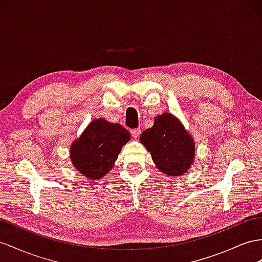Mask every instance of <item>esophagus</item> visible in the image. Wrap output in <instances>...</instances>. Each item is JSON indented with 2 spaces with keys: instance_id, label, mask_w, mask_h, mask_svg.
<instances>
[{
  "instance_id": "1",
  "label": "esophagus",
  "mask_w": 262,
  "mask_h": 262,
  "mask_svg": "<svg viewBox=\"0 0 262 262\" xmlns=\"http://www.w3.org/2000/svg\"><path fill=\"white\" fill-rule=\"evenodd\" d=\"M130 133H132V136H133L134 138H137V137H139V135H140V128L132 129Z\"/></svg>"
}]
</instances>
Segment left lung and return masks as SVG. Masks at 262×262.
I'll return each instance as SVG.
<instances>
[{
	"label": "left lung",
	"mask_w": 262,
	"mask_h": 262,
	"mask_svg": "<svg viewBox=\"0 0 262 262\" xmlns=\"http://www.w3.org/2000/svg\"><path fill=\"white\" fill-rule=\"evenodd\" d=\"M139 140L150 152L157 169L165 176L184 175L195 160V140L183 123L170 113L155 117L152 127L143 132Z\"/></svg>",
	"instance_id": "8db88e82"
}]
</instances>
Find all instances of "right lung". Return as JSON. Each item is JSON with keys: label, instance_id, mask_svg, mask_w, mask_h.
<instances>
[{"label": "right lung", "instance_id": "add662e5", "mask_svg": "<svg viewBox=\"0 0 262 262\" xmlns=\"http://www.w3.org/2000/svg\"><path fill=\"white\" fill-rule=\"evenodd\" d=\"M129 139V132L122 125L96 118L71 145V162L86 178L100 179L112 170L122 147Z\"/></svg>", "mask_w": 262, "mask_h": 262}]
</instances>
